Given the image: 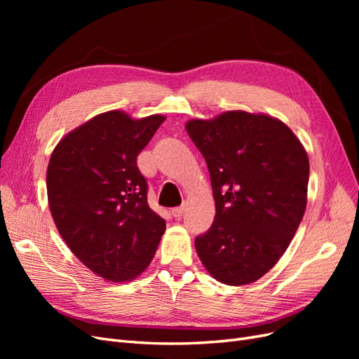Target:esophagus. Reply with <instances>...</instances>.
Returning a JSON list of instances; mask_svg holds the SVG:
<instances>
[{"mask_svg":"<svg viewBox=\"0 0 359 359\" xmlns=\"http://www.w3.org/2000/svg\"><path fill=\"white\" fill-rule=\"evenodd\" d=\"M184 211H186V206H184V205L175 206V208H172V215L175 217V219H178V217H181L184 214Z\"/></svg>","mask_w":359,"mask_h":359,"instance_id":"esophagus-1","label":"esophagus"}]
</instances>
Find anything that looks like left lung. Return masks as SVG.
Here are the masks:
<instances>
[{
  "instance_id": "1",
  "label": "left lung",
  "mask_w": 359,
  "mask_h": 359,
  "mask_svg": "<svg viewBox=\"0 0 359 359\" xmlns=\"http://www.w3.org/2000/svg\"><path fill=\"white\" fill-rule=\"evenodd\" d=\"M186 130L210 170L215 219L194 247L223 285H250L283 256L307 206L310 163L280 119L227 111Z\"/></svg>"
}]
</instances>
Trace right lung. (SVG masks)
I'll list each match as a JSON object with an SVG mask.
<instances>
[{
  "mask_svg": "<svg viewBox=\"0 0 359 359\" xmlns=\"http://www.w3.org/2000/svg\"><path fill=\"white\" fill-rule=\"evenodd\" d=\"M165 119L109 111L72 130L52 151L46 173L52 219L72 253L114 283L142 274L166 231L149 208L136 165Z\"/></svg>",
  "mask_w": 359,
  "mask_h": 359,
  "instance_id": "add662e5",
  "label": "right lung"
}]
</instances>
